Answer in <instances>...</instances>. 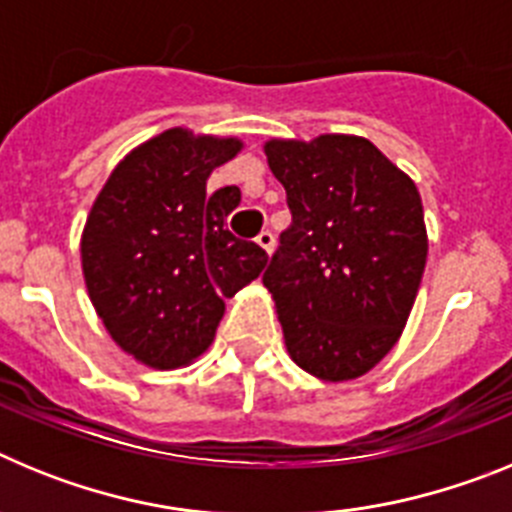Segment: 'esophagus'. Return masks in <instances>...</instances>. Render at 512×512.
Listing matches in <instances>:
<instances>
[{"instance_id": "obj_1", "label": "esophagus", "mask_w": 512, "mask_h": 512, "mask_svg": "<svg viewBox=\"0 0 512 512\" xmlns=\"http://www.w3.org/2000/svg\"><path fill=\"white\" fill-rule=\"evenodd\" d=\"M256 243H259V246L264 248L269 256H271V251H274V246H277V241H274V233H271V230H261V233L256 235Z\"/></svg>"}]
</instances>
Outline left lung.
<instances>
[{
  "label": "left lung",
  "mask_w": 512,
  "mask_h": 512,
  "mask_svg": "<svg viewBox=\"0 0 512 512\" xmlns=\"http://www.w3.org/2000/svg\"><path fill=\"white\" fill-rule=\"evenodd\" d=\"M292 225L264 274L300 369L348 382L377 366L408 323L428 235L415 182L359 135L266 140Z\"/></svg>",
  "instance_id": "left-lung-1"
}]
</instances>
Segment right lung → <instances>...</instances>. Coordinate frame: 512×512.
<instances>
[{
  "label": "right lung",
  "mask_w": 512,
  "mask_h": 512,
  "mask_svg": "<svg viewBox=\"0 0 512 512\" xmlns=\"http://www.w3.org/2000/svg\"><path fill=\"white\" fill-rule=\"evenodd\" d=\"M238 138L164 130L122 158L81 233L89 300L112 341L153 369L187 366L215 338L223 297L264 271L266 251L228 230L241 189L207 192Z\"/></svg>",
  "instance_id": "add662e5"
}]
</instances>
